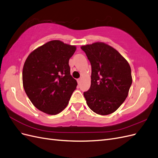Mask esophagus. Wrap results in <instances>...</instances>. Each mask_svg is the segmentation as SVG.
<instances>
[{"label": "esophagus", "mask_w": 158, "mask_h": 158, "mask_svg": "<svg viewBox=\"0 0 158 158\" xmlns=\"http://www.w3.org/2000/svg\"><path fill=\"white\" fill-rule=\"evenodd\" d=\"M81 79H77V83H78V84H80V83H81Z\"/></svg>", "instance_id": "obj_1"}]
</instances>
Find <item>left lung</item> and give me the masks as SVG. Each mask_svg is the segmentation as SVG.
<instances>
[{
  "label": "left lung",
  "instance_id": "obj_1",
  "mask_svg": "<svg viewBox=\"0 0 158 158\" xmlns=\"http://www.w3.org/2000/svg\"><path fill=\"white\" fill-rule=\"evenodd\" d=\"M91 65V83L84 92L88 106L100 115L116 111L128 97L132 83L131 68L114 48L103 42L81 47Z\"/></svg>",
  "mask_w": 158,
  "mask_h": 158
}]
</instances>
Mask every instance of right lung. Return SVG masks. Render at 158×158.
<instances>
[{"label": "right lung", "mask_w": 158, "mask_h": 158, "mask_svg": "<svg viewBox=\"0 0 158 158\" xmlns=\"http://www.w3.org/2000/svg\"><path fill=\"white\" fill-rule=\"evenodd\" d=\"M75 46L52 40L31 52L22 71L24 91L35 107L51 115L68 105L77 83L70 74L69 60Z\"/></svg>", "instance_id": "obj_1"}]
</instances>
